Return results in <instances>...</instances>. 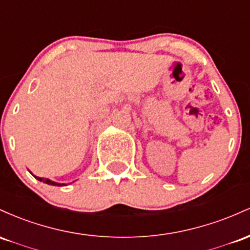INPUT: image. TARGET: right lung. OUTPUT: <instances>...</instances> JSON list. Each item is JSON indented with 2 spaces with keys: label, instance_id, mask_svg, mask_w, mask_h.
<instances>
[{
  "label": "right lung",
  "instance_id": "1",
  "mask_svg": "<svg viewBox=\"0 0 250 250\" xmlns=\"http://www.w3.org/2000/svg\"><path fill=\"white\" fill-rule=\"evenodd\" d=\"M35 178H36V179H39V181H40V182H43V183H46V184H49V186H58V187L64 186V184L55 183V182L50 181V179H48V178H41V177H36V176H35Z\"/></svg>",
  "mask_w": 250,
  "mask_h": 250
}]
</instances>
